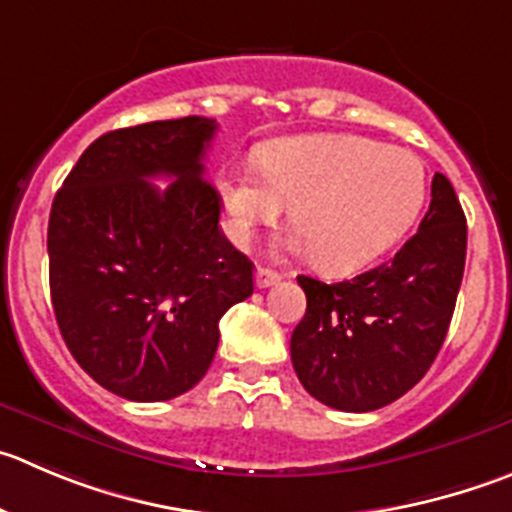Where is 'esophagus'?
Segmentation results:
<instances>
[{"mask_svg":"<svg viewBox=\"0 0 512 512\" xmlns=\"http://www.w3.org/2000/svg\"><path fill=\"white\" fill-rule=\"evenodd\" d=\"M279 281H281L279 271H271L266 269V266H259V269H256V286H259V289H269V286L279 284Z\"/></svg>","mask_w":512,"mask_h":512,"instance_id":"1","label":"esophagus"}]
</instances>
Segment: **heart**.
Wrapping results in <instances>:
<instances>
[{
  "label": "heart",
  "instance_id": "b5f03b06",
  "mask_svg": "<svg viewBox=\"0 0 512 512\" xmlns=\"http://www.w3.org/2000/svg\"><path fill=\"white\" fill-rule=\"evenodd\" d=\"M221 198L241 246L291 206V248L314 251L324 271L352 274L410 231L425 206L427 173L410 150L362 135H296L271 140L261 163L236 165Z\"/></svg>",
  "mask_w": 512,
  "mask_h": 512
}]
</instances>
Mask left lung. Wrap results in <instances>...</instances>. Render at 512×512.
I'll return each mask as SVG.
<instances>
[{"label": "left lung", "instance_id": "obj_1", "mask_svg": "<svg viewBox=\"0 0 512 512\" xmlns=\"http://www.w3.org/2000/svg\"><path fill=\"white\" fill-rule=\"evenodd\" d=\"M465 251V213L435 173L430 211L394 259L339 284L299 276L306 314L291 334V364L306 392L342 412L379 410L410 392L447 337Z\"/></svg>", "mask_w": 512, "mask_h": 512}]
</instances>
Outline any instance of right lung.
Masks as SVG:
<instances>
[{"instance_id": "add662e5", "label": "right lung", "mask_w": 512, "mask_h": 512, "mask_svg": "<svg viewBox=\"0 0 512 512\" xmlns=\"http://www.w3.org/2000/svg\"><path fill=\"white\" fill-rule=\"evenodd\" d=\"M216 120L105 133L57 191L47 226L50 294L72 357L100 387L163 402L206 377L218 321L253 294V264L223 236L206 180ZM175 177L165 192L150 177Z\"/></svg>"}]
</instances>
